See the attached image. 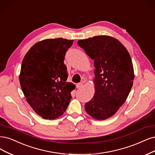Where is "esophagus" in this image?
<instances>
[{
    "label": "esophagus",
    "instance_id": "1",
    "mask_svg": "<svg viewBox=\"0 0 155 155\" xmlns=\"http://www.w3.org/2000/svg\"><path fill=\"white\" fill-rule=\"evenodd\" d=\"M83 86V83H79L76 84V87L78 88H81Z\"/></svg>",
    "mask_w": 155,
    "mask_h": 155
}]
</instances>
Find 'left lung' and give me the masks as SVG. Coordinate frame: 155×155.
Returning a JSON list of instances; mask_svg holds the SVG:
<instances>
[{"label": "left lung", "instance_id": "left-lung-1", "mask_svg": "<svg viewBox=\"0 0 155 155\" xmlns=\"http://www.w3.org/2000/svg\"><path fill=\"white\" fill-rule=\"evenodd\" d=\"M94 60L95 94L84 105L87 113L97 120L113 116L124 103L132 88L134 70L131 56L120 42L107 35L78 41Z\"/></svg>", "mask_w": 155, "mask_h": 155}]
</instances>
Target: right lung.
<instances>
[{"instance_id": "right-lung-1", "label": "right lung", "mask_w": 155, "mask_h": 155, "mask_svg": "<svg viewBox=\"0 0 155 155\" xmlns=\"http://www.w3.org/2000/svg\"><path fill=\"white\" fill-rule=\"evenodd\" d=\"M73 40L45 39L37 42L25 55L19 76L27 102L43 119L61 116L76 86L68 78L64 58Z\"/></svg>"}]
</instances>
